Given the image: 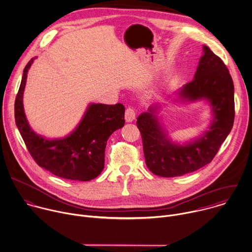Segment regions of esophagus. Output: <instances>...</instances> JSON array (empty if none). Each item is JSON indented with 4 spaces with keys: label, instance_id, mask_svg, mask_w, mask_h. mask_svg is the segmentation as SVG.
<instances>
[{
    "label": "esophagus",
    "instance_id": "1",
    "mask_svg": "<svg viewBox=\"0 0 252 252\" xmlns=\"http://www.w3.org/2000/svg\"><path fill=\"white\" fill-rule=\"evenodd\" d=\"M125 119L127 123L132 122L135 119V111L132 108H127L126 110V114H125Z\"/></svg>",
    "mask_w": 252,
    "mask_h": 252
}]
</instances>
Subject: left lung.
<instances>
[{
    "instance_id": "8db88e82",
    "label": "left lung",
    "mask_w": 252,
    "mask_h": 252,
    "mask_svg": "<svg viewBox=\"0 0 252 252\" xmlns=\"http://www.w3.org/2000/svg\"><path fill=\"white\" fill-rule=\"evenodd\" d=\"M181 101L205 99L210 103L213 120L209 130L184 145L172 142L157 117L158 105L137 118L146 165L154 174L175 177L193 172L209 163L230 133L235 119L234 84L224 62L203 46L194 79L183 86Z\"/></svg>"
}]
</instances>
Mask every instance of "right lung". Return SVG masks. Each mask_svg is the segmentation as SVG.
Here are the masks:
<instances>
[{"label": "right lung", "instance_id": "1", "mask_svg": "<svg viewBox=\"0 0 252 252\" xmlns=\"http://www.w3.org/2000/svg\"><path fill=\"white\" fill-rule=\"evenodd\" d=\"M35 57L24 68L14 103L16 126L32 158L52 174L78 181L94 179L104 168L105 148L110 135L125 126V106L90 104L78 126L66 137L49 139L29 126L23 108L27 73Z\"/></svg>", "mask_w": 252, "mask_h": 252}]
</instances>
